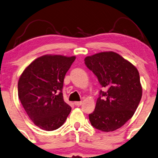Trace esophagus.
I'll use <instances>...</instances> for the list:
<instances>
[{
  "label": "esophagus",
  "mask_w": 158,
  "mask_h": 158,
  "mask_svg": "<svg viewBox=\"0 0 158 158\" xmlns=\"http://www.w3.org/2000/svg\"><path fill=\"white\" fill-rule=\"evenodd\" d=\"M82 102H74V104H75V106H81V105H82Z\"/></svg>",
  "instance_id": "esophagus-1"
}]
</instances>
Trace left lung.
I'll use <instances>...</instances> for the list:
<instances>
[{
	"instance_id": "left-lung-1",
	"label": "left lung",
	"mask_w": 158,
	"mask_h": 158,
	"mask_svg": "<svg viewBox=\"0 0 158 158\" xmlns=\"http://www.w3.org/2000/svg\"><path fill=\"white\" fill-rule=\"evenodd\" d=\"M84 61L102 87L107 89L100 91L94 112L89 116V121L97 130L114 131L132 118L141 101L139 71L133 64L113 51L87 56Z\"/></svg>"
}]
</instances>
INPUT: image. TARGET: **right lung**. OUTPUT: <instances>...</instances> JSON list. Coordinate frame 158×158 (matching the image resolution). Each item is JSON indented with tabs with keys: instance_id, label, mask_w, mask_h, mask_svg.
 I'll return each mask as SVG.
<instances>
[{
	"instance_id": "1",
	"label": "right lung",
	"mask_w": 158,
	"mask_h": 158,
	"mask_svg": "<svg viewBox=\"0 0 158 158\" xmlns=\"http://www.w3.org/2000/svg\"><path fill=\"white\" fill-rule=\"evenodd\" d=\"M75 56L44 55L33 61L18 81V97L35 125L47 131L63 125L71 107L62 94L64 79Z\"/></svg>"
}]
</instances>
